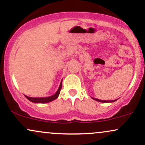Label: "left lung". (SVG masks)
Returning a JSON list of instances; mask_svg holds the SVG:
<instances>
[{
	"label": "left lung",
	"instance_id": "8db88e82",
	"mask_svg": "<svg viewBox=\"0 0 145 145\" xmlns=\"http://www.w3.org/2000/svg\"><path fill=\"white\" fill-rule=\"evenodd\" d=\"M93 99H95V100L97 101H99V102H103V103H108V102H114V101H115L116 100H112V101H106V100H101V99H95V98H93L92 97Z\"/></svg>",
	"mask_w": 145,
	"mask_h": 145
}]
</instances>
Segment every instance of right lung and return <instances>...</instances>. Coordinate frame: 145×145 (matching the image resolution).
I'll return each instance as SVG.
<instances>
[{
    "instance_id": "1",
    "label": "right lung",
    "mask_w": 145,
    "mask_h": 145,
    "mask_svg": "<svg viewBox=\"0 0 145 145\" xmlns=\"http://www.w3.org/2000/svg\"><path fill=\"white\" fill-rule=\"evenodd\" d=\"M61 88H62V82L60 84L59 88L58 89V91H56V93L54 95H52L50 97H28V96L25 95V97L27 98L29 101H32V102L35 103H41V104H44V103H48L50 102V101L54 100V99H56L58 97H59V95L60 93V91H61Z\"/></svg>"
}]
</instances>
